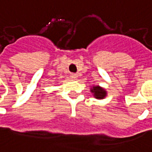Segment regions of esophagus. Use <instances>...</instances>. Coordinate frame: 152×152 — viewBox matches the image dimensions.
Here are the masks:
<instances>
[{
  "instance_id": "34e87169",
  "label": "esophagus",
  "mask_w": 152,
  "mask_h": 152,
  "mask_svg": "<svg viewBox=\"0 0 152 152\" xmlns=\"http://www.w3.org/2000/svg\"><path fill=\"white\" fill-rule=\"evenodd\" d=\"M70 77H71V78H73V79L76 80L77 78V74H71V75H70Z\"/></svg>"
}]
</instances>
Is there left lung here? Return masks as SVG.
Segmentation results:
<instances>
[{"mask_svg":"<svg viewBox=\"0 0 152 152\" xmlns=\"http://www.w3.org/2000/svg\"><path fill=\"white\" fill-rule=\"evenodd\" d=\"M90 91L92 93L93 96L96 99H103L107 96V91L104 87H100L99 85L92 86V87H91Z\"/></svg>","mask_w":152,"mask_h":152,"instance_id":"left-lung-1","label":"left lung"}]
</instances>
